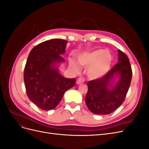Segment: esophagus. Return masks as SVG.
I'll use <instances>...</instances> for the list:
<instances>
[{
    "mask_svg": "<svg viewBox=\"0 0 149 149\" xmlns=\"http://www.w3.org/2000/svg\"><path fill=\"white\" fill-rule=\"evenodd\" d=\"M84 82V79L83 78L80 77L77 79V81H76V84H81L83 83Z\"/></svg>",
    "mask_w": 149,
    "mask_h": 149,
    "instance_id": "obj_1",
    "label": "esophagus"
}]
</instances>
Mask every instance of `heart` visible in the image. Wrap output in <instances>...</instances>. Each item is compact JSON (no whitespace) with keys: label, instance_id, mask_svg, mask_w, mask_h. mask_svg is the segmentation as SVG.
<instances>
[{"label":"heart","instance_id":"obj_1","mask_svg":"<svg viewBox=\"0 0 149 149\" xmlns=\"http://www.w3.org/2000/svg\"><path fill=\"white\" fill-rule=\"evenodd\" d=\"M77 60L80 65L88 67L87 76L91 79L103 78L109 71L112 63V55L104 49L81 53L78 56ZM70 64L75 70L78 69L77 63L74 61L70 60Z\"/></svg>","mask_w":149,"mask_h":149}]
</instances>
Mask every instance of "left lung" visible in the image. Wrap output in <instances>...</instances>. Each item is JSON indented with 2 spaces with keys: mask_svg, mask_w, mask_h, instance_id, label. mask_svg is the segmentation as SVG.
Masks as SVG:
<instances>
[{
  "mask_svg": "<svg viewBox=\"0 0 149 149\" xmlns=\"http://www.w3.org/2000/svg\"><path fill=\"white\" fill-rule=\"evenodd\" d=\"M118 61L103 78L88 83L85 102L94 114L107 115L123 103L131 82L132 71L129 58L118 49Z\"/></svg>",
  "mask_w": 149,
  "mask_h": 149,
  "instance_id": "8db88e82",
  "label": "left lung"
}]
</instances>
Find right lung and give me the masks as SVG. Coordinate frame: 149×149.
<instances>
[{"label":"right lung","instance_id":"1","mask_svg":"<svg viewBox=\"0 0 149 149\" xmlns=\"http://www.w3.org/2000/svg\"><path fill=\"white\" fill-rule=\"evenodd\" d=\"M67 40L52 39L35 47L24 70V83L29 100L42 110L55 108L65 93L73 87L76 79L60 74V65L65 62Z\"/></svg>","mask_w":149,"mask_h":149}]
</instances>
